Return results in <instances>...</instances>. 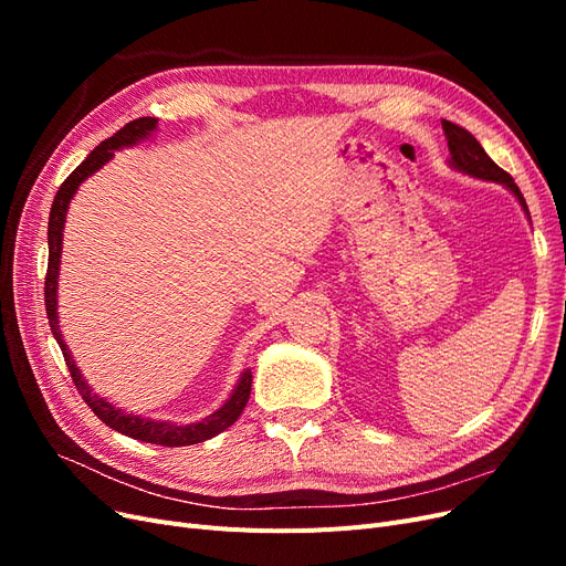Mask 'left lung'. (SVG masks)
I'll return each instance as SVG.
<instances>
[{
  "label": "left lung",
  "instance_id": "left-lung-1",
  "mask_svg": "<svg viewBox=\"0 0 566 566\" xmlns=\"http://www.w3.org/2000/svg\"><path fill=\"white\" fill-rule=\"evenodd\" d=\"M441 127H443V134H447V142H449V150H451V165L455 169H460V172H465L470 177H476V179H484V181H495V184H505L512 193L517 196L520 205L524 208V212L528 214V208H526V200L520 191V186L515 184V179H512L505 169H501L499 165H495L489 156L486 150L482 148V144H479L474 136L465 129L460 127L455 123H451V119H441Z\"/></svg>",
  "mask_w": 566,
  "mask_h": 566
}]
</instances>
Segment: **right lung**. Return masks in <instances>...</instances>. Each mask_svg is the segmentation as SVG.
Wrapping results in <instances>:
<instances>
[{
    "label": "right lung",
    "instance_id": "obj_1",
    "mask_svg": "<svg viewBox=\"0 0 566 566\" xmlns=\"http://www.w3.org/2000/svg\"><path fill=\"white\" fill-rule=\"evenodd\" d=\"M158 127V119L156 117H139V119H132L123 129H117L113 136H108L106 142H101L90 156L87 160H82L75 172L67 177L59 193L54 198V205H51V212H49V264H46V279H44V304H46V316H49V325H51V333H54L59 347L63 352L65 358V366L73 375V382L80 391V397L84 399L98 420H104L108 427H113L115 432H123L125 437L132 439H139L146 443H160V447H191V443H200L205 439H212L219 432H224L227 427H231L238 416L243 413V408L250 399V387H252V373L245 370L241 375V380H238L233 394L229 397V401L221 406L219 410H214L212 416L205 418L202 422H193V424H172V422H160V420H148V418H139V416H132L125 413L123 408H115L113 403H108L106 399L96 397L92 394L90 385L82 380V375L73 361L71 352H67V345L61 337V328H59V314H56V285H59V264H61V245H63V224H65V212H67V205H71L77 186L92 177L98 167H104L111 158H113V150L123 148V146H132L136 142L146 139V136Z\"/></svg>",
    "mask_w": 566,
    "mask_h": 566
}]
</instances>
